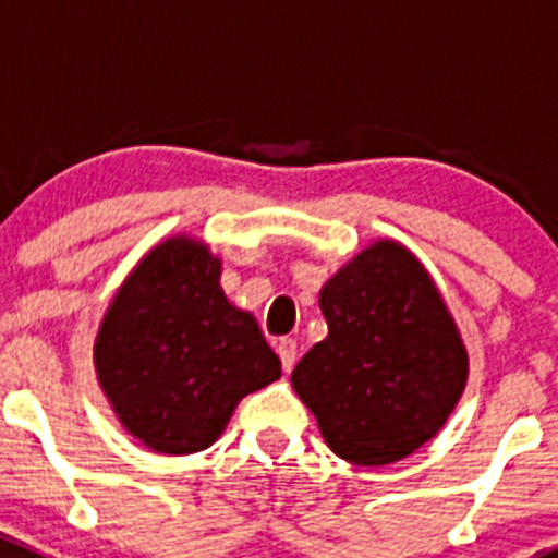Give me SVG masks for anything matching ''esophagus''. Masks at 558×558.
<instances>
[{"label": "esophagus", "mask_w": 558, "mask_h": 558, "mask_svg": "<svg viewBox=\"0 0 558 558\" xmlns=\"http://www.w3.org/2000/svg\"><path fill=\"white\" fill-rule=\"evenodd\" d=\"M278 356H280V362H283L286 373H291V369H294V362H296V340L283 337V340L278 342Z\"/></svg>", "instance_id": "1"}]
</instances>
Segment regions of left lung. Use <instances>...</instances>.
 Segmentation results:
<instances>
[{
    "label": "left lung",
    "mask_w": 558,
    "mask_h": 558,
    "mask_svg": "<svg viewBox=\"0 0 558 558\" xmlns=\"http://www.w3.org/2000/svg\"><path fill=\"white\" fill-rule=\"evenodd\" d=\"M329 335L291 373L326 446L359 466L418 451L446 426L466 384V348L424 264L378 240L318 296Z\"/></svg>",
    "instance_id": "8db88e82"
}]
</instances>
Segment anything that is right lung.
<instances>
[{"label":"right lung","instance_id":"1","mask_svg":"<svg viewBox=\"0 0 558 558\" xmlns=\"http://www.w3.org/2000/svg\"><path fill=\"white\" fill-rule=\"evenodd\" d=\"M94 367L118 421L156 453H196L240 399L280 378L256 318L227 300L221 258L202 240L150 247L112 296Z\"/></svg>","mask_w":558,"mask_h":558}]
</instances>
